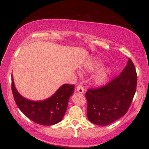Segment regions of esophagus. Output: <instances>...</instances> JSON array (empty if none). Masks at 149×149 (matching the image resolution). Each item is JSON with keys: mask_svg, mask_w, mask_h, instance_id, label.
<instances>
[{"mask_svg": "<svg viewBox=\"0 0 149 149\" xmlns=\"http://www.w3.org/2000/svg\"><path fill=\"white\" fill-rule=\"evenodd\" d=\"M77 92L80 93H82L84 92V88L83 86L81 85H78L77 87Z\"/></svg>", "mask_w": 149, "mask_h": 149, "instance_id": "34e87169", "label": "esophagus"}]
</instances>
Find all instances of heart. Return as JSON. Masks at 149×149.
<instances>
[{
  "instance_id": "obj_1",
  "label": "heart",
  "mask_w": 149,
  "mask_h": 149,
  "mask_svg": "<svg viewBox=\"0 0 149 149\" xmlns=\"http://www.w3.org/2000/svg\"><path fill=\"white\" fill-rule=\"evenodd\" d=\"M101 65V61L98 58L89 60L84 65V68L87 72H91ZM109 73L107 68H101L97 70L92 76V81L95 86H101L106 81Z\"/></svg>"
}]
</instances>
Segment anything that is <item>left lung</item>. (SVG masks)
Returning <instances> with one entry per match:
<instances>
[{"label":"left lung","mask_w":149,"mask_h":149,"mask_svg":"<svg viewBox=\"0 0 149 149\" xmlns=\"http://www.w3.org/2000/svg\"><path fill=\"white\" fill-rule=\"evenodd\" d=\"M137 74L130 58L121 73L104 86L89 89L86 93L88 120L106 126L127 112L136 92Z\"/></svg>","instance_id":"left-lung-1"}]
</instances>
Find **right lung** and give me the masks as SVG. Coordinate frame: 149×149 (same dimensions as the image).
<instances>
[{"instance_id": "obj_1", "label": "right lung", "mask_w": 149, "mask_h": 149, "mask_svg": "<svg viewBox=\"0 0 149 149\" xmlns=\"http://www.w3.org/2000/svg\"><path fill=\"white\" fill-rule=\"evenodd\" d=\"M74 87V85L65 84L50 98L43 101H31L23 97L18 92L12 75L11 89L19 109L29 119L43 126H51L62 120Z\"/></svg>"}]
</instances>
